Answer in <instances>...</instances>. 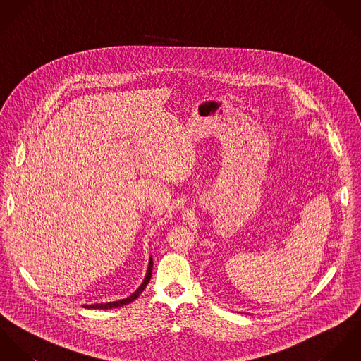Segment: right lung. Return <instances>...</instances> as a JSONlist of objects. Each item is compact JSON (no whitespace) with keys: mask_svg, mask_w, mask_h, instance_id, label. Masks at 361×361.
<instances>
[{"mask_svg":"<svg viewBox=\"0 0 361 361\" xmlns=\"http://www.w3.org/2000/svg\"><path fill=\"white\" fill-rule=\"evenodd\" d=\"M152 266H154V263H152V259L149 260V266H148V271H147V276H145V280L144 282L141 283V286L131 295V296H128V298H126V299H121V300H118V302H111V303H101V305H85L84 307L85 309H112V307H121V306H124V305H128L130 302H133V300H135L140 295H141V292L145 289V286L148 285V282L151 280V277H152Z\"/></svg>","mask_w":361,"mask_h":361,"instance_id":"1","label":"right lung"}]
</instances>
